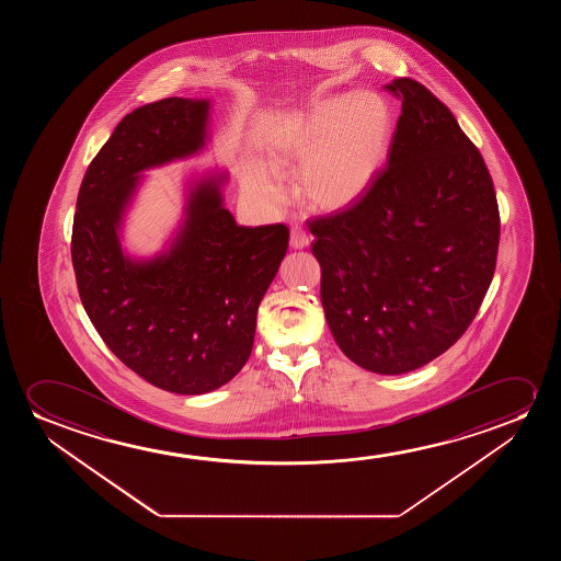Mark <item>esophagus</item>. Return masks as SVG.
<instances>
[{
	"label": "esophagus",
	"instance_id": "1",
	"mask_svg": "<svg viewBox=\"0 0 561 561\" xmlns=\"http://www.w3.org/2000/svg\"><path fill=\"white\" fill-rule=\"evenodd\" d=\"M310 245V238L307 231L302 230L300 226H295L291 230V247L293 249H307Z\"/></svg>",
	"mask_w": 561,
	"mask_h": 561
}]
</instances>
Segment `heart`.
Instances as JSON below:
<instances>
[{"mask_svg":"<svg viewBox=\"0 0 561 561\" xmlns=\"http://www.w3.org/2000/svg\"><path fill=\"white\" fill-rule=\"evenodd\" d=\"M394 134L391 105L377 93L318 98L282 118L266 157L274 172L299 170L297 192L320 213L354 207L383 169ZM249 190L277 203L282 187L266 172L249 176Z\"/></svg>","mask_w":561,"mask_h":561,"instance_id":"1","label":"heart"}]
</instances>
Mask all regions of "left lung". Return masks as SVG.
<instances>
[{"label": "left lung", "instance_id": "left-lung-1", "mask_svg": "<svg viewBox=\"0 0 561 561\" xmlns=\"http://www.w3.org/2000/svg\"><path fill=\"white\" fill-rule=\"evenodd\" d=\"M387 164L354 207L308 224L323 312L360 368L399 376L448 351L491 285L500 215L483 157L450 108L412 78Z\"/></svg>", "mask_w": 561, "mask_h": 561}]
</instances>
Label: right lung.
<instances>
[{"instance_id":"add662e5","label":"right lung","mask_w":561,"mask_h":561,"mask_svg":"<svg viewBox=\"0 0 561 561\" xmlns=\"http://www.w3.org/2000/svg\"><path fill=\"white\" fill-rule=\"evenodd\" d=\"M210 101L167 98L131 111L85 170L72 266L85 312L116 358L178 394H205L253 351L256 310L289 245L285 224L239 226L224 207L226 170L185 185L182 222L161 253L123 249L124 216L149 169L207 146Z\"/></svg>"}]
</instances>
